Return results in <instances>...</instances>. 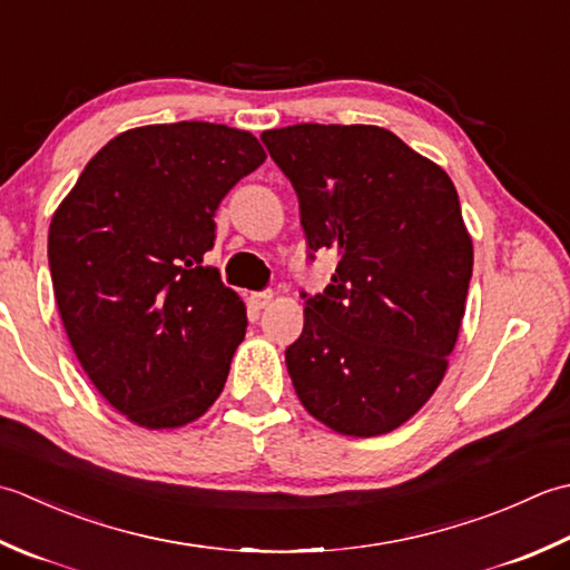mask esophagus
<instances>
[{"instance_id": "obj_1", "label": "esophagus", "mask_w": 570, "mask_h": 570, "mask_svg": "<svg viewBox=\"0 0 570 570\" xmlns=\"http://www.w3.org/2000/svg\"><path fill=\"white\" fill-rule=\"evenodd\" d=\"M273 302V293H253L250 295V305L255 309H265Z\"/></svg>"}]
</instances>
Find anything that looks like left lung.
<instances>
[{
    "label": "left lung",
    "instance_id": "left-lung-1",
    "mask_svg": "<svg viewBox=\"0 0 570 570\" xmlns=\"http://www.w3.org/2000/svg\"><path fill=\"white\" fill-rule=\"evenodd\" d=\"M261 139L297 191L309 250L340 255L285 352L297 399L342 435L396 431L443 381L464 317L472 238L455 184L376 125L302 122Z\"/></svg>",
    "mask_w": 570,
    "mask_h": 570
}]
</instances>
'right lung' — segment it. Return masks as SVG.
<instances>
[{"instance_id":"obj_1","label":"right lung","mask_w":570,"mask_h":570,"mask_svg":"<svg viewBox=\"0 0 570 570\" xmlns=\"http://www.w3.org/2000/svg\"><path fill=\"white\" fill-rule=\"evenodd\" d=\"M265 161L216 122L145 125L92 157L49 226L58 315L92 386L147 431L202 417L246 336V305L204 265L220 199Z\"/></svg>"}]
</instances>
